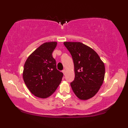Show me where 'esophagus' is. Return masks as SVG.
Here are the masks:
<instances>
[{"label":"esophagus","mask_w":128,"mask_h":128,"mask_svg":"<svg viewBox=\"0 0 128 128\" xmlns=\"http://www.w3.org/2000/svg\"><path fill=\"white\" fill-rule=\"evenodd\" d=\"M62 73H63V74H64V75H65V74H66V70H65V69H64L63 70H62Z\"/></svg>","instance_id":"obj_1"}]
</instances>
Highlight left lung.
Instances as JSON below:
<instances>
[{
    "instance_id": "8db88e82",
    "label": "left lung",
    "mask_w": 128,
    "mask_h": 128,
    "mask_svg": "<svg viewBox=\"0 0 128 128\" xmlns=\"http://www.w3.org/2000/svg\"><path fill=\"white\" fill-rule=\"evenodd\" d=\"M74 64L75 78L70 83L78 98L87 100L96 94L104 78L105 66L93 49L81 42H65Z\"/></svg>"
}]
</instances>
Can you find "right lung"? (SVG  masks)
I'll return each mask as SVG.
<instances>
[{
    "mask_svg": "<svg viewBox=\"0 0 128 128\" xmlns=\"http://www.w3.org/2000/svg\"><path fill=\"white\" fill-rule=\"evenodd\" d=\"M56 42H46L37 48L24 65L23 78L35 96L46 98L52 94L60 84L63 74L56 69L52 53Z\"/></svg>",
    "mask_w": 128,
    "mask_h": 128,
    "instance_id": "1",
    "label": "right lung"
}]
</instances>
